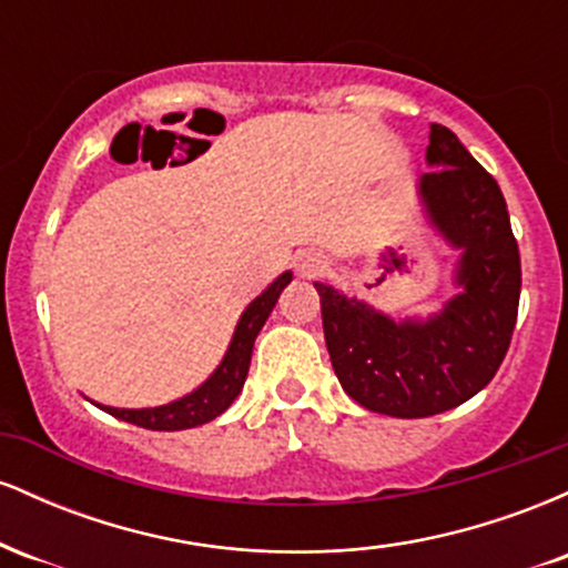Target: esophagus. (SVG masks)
Masks as SVG:
<instances>
[{
  "label": "esophagus",
  "mask_w": 568,
  "mask_h": 568,
  "mask_svg": "<svg viewBox=\"0 0 568 568\" xmlns=\"http://www.w3.org/2000/svg\"><path fill=\"white\" fill-rule=\"evenodd\" d=\"M296 272L306 280L323 277L325 272H328V262H325L321 253L304 251V253H298V256H296Z\"/></svg>",
  "instance_id": "obj_1"
}]
</instances>
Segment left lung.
Masks as SVG:
<instances>
[{
    "instance_id": "1",
    "label": "left lung",
    "mask_w": 568,
    "mask_h": 568,
    "mask_svg": "<svg viewBox=\"0 0 568 568\" xmlns=\"http://www.w3.org/2000/svg\"><path fill=\"white\" fill-rule=\"evenodd\" d=\"M425 158L433 171L419 175L416 194L427 224L459 253L454 296L433 315L393 321L315 283L344 393L397 419H425L478 395L505 361L520 298L518 243L497 181L443 125H429Z\"/></svg>"
}]
</instances>
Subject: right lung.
I'll use <instances>...</instances> for the list:
<instances>
[{
	"label": "right lung",
	"instance_id": "obj_1",
	"mask_svg": "<svg viewBox=\"0 0 568 568\" xmlns=\"http://www.w3.org/2000/svg\"><path fill=\"white\" fill-rule=\"evenodd\" d=\"M293 280V272H283L277 280H272L266 285V291L258 293L251 304L245 306V312L240 315L237 325H234V334L226 355L221 357L219 368L200 384L197 389L179 397V400L165 403V406L154 408H114V406H101L106 414L116 416V419L130 422V425L143 427V429H158V433H173V429H189L200 427L205 422L216 419L232 406L234 397L243 389L247 368H251V355H253V342H256L258 331L264 328L266 317L275 310L280 293L285 291Z\"/></svg>",
	"mask_w": 568,
	"mask_h": 568
}]
</instances>
